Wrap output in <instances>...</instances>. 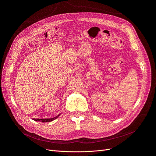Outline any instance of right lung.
I'll return each mask as SVG.
<instances>
[{"label":"right lung","instance_id":"add662e5","mask_svg":"<svg viewBox=\"0 0 156 156\" xmlns=\"http://www.w3.org/2000/svg\"><path fill=\"white\" fill-rule=\"evenodd\" d=\"M60 115H58V116H55V117H54V118H52V119H34V120H35V121H37V122H51V121H53V120H54L55 119H57V118L60 116Z\"/></svg>","mask_w":156,"mask_h":156}]
</instances>
